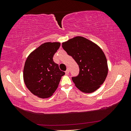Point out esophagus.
I'll return each mask as SVG.
<instances>
[{
  "label": "esophagus",
  "mask_w": 131,
  "mask_h": 131,
  "mask_svg": "<svg viewBox=\"0 0 131 131\" xmlns=\"http://www.w3.org/2000/svg\"><path fill=\"white\" fill-rule=\"evenodd\" d=\"M69 73V69H67V70L65 71V74H68Z\"/></svg>",
  "instance_id": "obj_1"
}]
</instances>
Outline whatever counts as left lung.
Masks as SVG:
<instances>
[{"label":"left lung","instance_id":"obj_1","mask_svg":"<svg viewBox=\"0 0 131 131\" xmlns=\"http://www.w3.org/2000/svg\"><path fill=\"white\" fill-rule=\"evenodd\" d=\"M62 46L79 66V74L72 78L76 87L85 93H92L98 89L108 73L107 59L101 48L81 36L69 39Z\"/></svg>","mask_w":131,"mask_h":131}]
</instances>
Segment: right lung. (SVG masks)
Wrapping results in <instances>:
<instances>
[{"label":"right lung","mask_w":131,"mask_h":131,"mask_svg":"<svg viewBox=\"0 0 131 131\" xmlns=\"http://www.w3.org/2000/svg\"><path fill=\"white\" fill-rule=\"evenodd\" d=\"M58 42H47L32 51L28 57L24 68V80L33 94L41 98L50 97L56 91L61 77V71L53 57L60 47Z\"/></svg>","instance_id":"obj_1"}]
</instances>
